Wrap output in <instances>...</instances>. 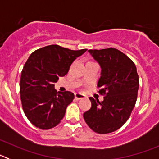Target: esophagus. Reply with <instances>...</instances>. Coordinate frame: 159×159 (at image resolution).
Masks as SVG:
<instances>
[{
    "instance_id": "34e87169",
    "label": "esophagus",
    "mask_w": 159,
    "mask_h": 159,
    "mask_svg": "<svg viewBox=\"0 0 159 159\" xmlns=\"http://www.w3.org/2000/svg\"><path fill=\"white\" fill-rule=\"evenodd\" d=\"M85 95H83V94L80 93H75V98L77 99H84Z\"/></svg>"
}]
</instances>
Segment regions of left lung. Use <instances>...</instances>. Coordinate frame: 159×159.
Instances as JSON below:
<instances>
[{"instance_id":"left-lung-1","label":"left lung","mask_w":159,"mask_h":159,"mask_svg":"<svg viewBox=\"0 0 159 159\" xmlns=\"http://www.w3.org/2000/svg\"><path fill=\"white\" fill-rule=\"evenodd\" d=\"M88 52L101 67L97 87L104 99L99 102L89 97L92 107L84 112V119L95 133L108 134L120 128L130 118L137 99L139 75L134 62L118 49Z\"/></svg>"}]
</instances>
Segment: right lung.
Wrapping results in <instances>:
<instances>
[{"label": "right lung", "instance_id": "right-lung-1", "mask_svg": "<svg viewBox=\"0 0 159 159\" xmlns=\"http://www.w3.org/2000/svg\"><path fill=\"white\" fill-rule=\"evenodd\" d=\"M86 51L52 44L30 55L21 71L20 94L25 116L35 127L49 130L62 120L66 108L75 96L67 91L57 92L54 84L67 74L73 61Z\"/></svg>", "mask_w": 159, "mask_h": 159}]
</instances>
